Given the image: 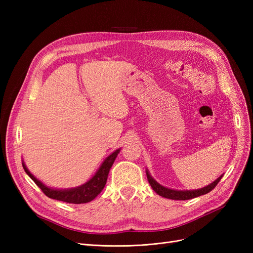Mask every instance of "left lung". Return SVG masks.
I'll list each match as a JSON object with an SVG mask.
<instances>
[{
  "label": "left lung",
  "instance_id": "8db88e82",
  "mask_svg": "<svg viewBox=\"0 0 253 253\" xmlns=\"http://www.w3.org/2000/svg\"><path fill=\"white\" fill-rule=\"evenodd\" d=\"M147 177H148V180L150 182L152 189L154 190L158 195L166 197V198H170V200H175V201H187V200H191V198H194V197L209 193L210 191H212L214 188L216 187V185L219 182V180L221 179L223 176H220V177H218L215 181L210 183L209 186L202 188L200 190H193V191H177V190L165 188L163 186H160L158 182H156L154 179H153L148 171H147Z\"/></svg>",
  "mask_w": 253,
  "mask_h": 253
}]
</instances>
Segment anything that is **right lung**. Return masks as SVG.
<instances>
[{"mask_svg":"<svg viewBox=\"0 0 253 253\" xmlns=\"http://www.w3.org/2000/svg\"><path fill=\"white\" fill-rule=\"evenodd\" d=\"M119 151L120 150L115 151L109 157H106L101 167L99 168V170L90 180H88L86 183H84V185L80 187L70 190H55L44 186L40 180H38L35 176L27 170V168L24 164H23V168H24V170L29 177L32 178L36 185L42 190V192L49 198H53V200L70 204H85L93 201L94 198L103 190L106 180H108L110 169L112 168L115 159H116Z\"/></svg>","mask_w":253,"mask_h":253,"instance_id":"right-lung-1","label":"right lung"}]
</instances>
